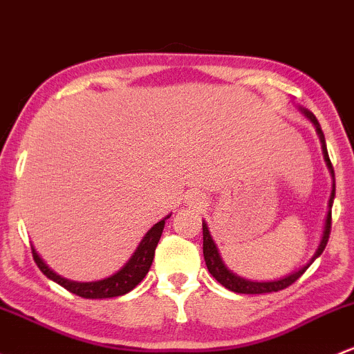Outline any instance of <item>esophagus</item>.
I'll use <instances>...</instances> for the list:
<instances>
[{"instance_id": "34e87169", "label": "esophagus", "mask_w": 354, "mask_h": 354, "mask_svg": "<svg viewBox=\"0 0 354 354\" xmlns=\"http://www.w3.org/2000/svg\"><path fill=\"white\" fill-rule=\"evenodd\" d=\"M187 202H189V203H196V205H198V203H202L200 202V198L196 195H187Z\"/></svg>"}]
</instances>
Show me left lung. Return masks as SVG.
Returning a JSON list of instances; mask_svg holds the SVG:
<instances>
[{"label":"left lung","mask_w":354,"mask_h":354,"mask_svg":"<svg viewBox=\"0 0 354 354\" xmlns=\"http://www.w3.org/2000/svg\"><path fill=\"white\" fill-rule=\"evenodd\" d=\"M299 111L310 122L312 125L315 127V132H317L319 140H321V147H322V154H324V161L327 169H329L330 176H333V189H330V196H329V210H327L326 215V224H324V230H322V237H321V243H319L317 249H315L314 256L308 259L307 265L300 266L299 270L292 271L290 274L286 277L278 278V280H268V281H256V280H248V278L239 277V274L232 273L229 268L225 266L224 259H222L221 252H218L217 244L215 241L212 239L210 236V230H208L207 222L203 221V258H205V265L210 271L212 277L218 281L221 285H224L227 290L230 292H236V293H248V295H254V293H271V292H278V290H283L286 286H290L293 281L299 280L300 277L304 274V271L307 270L319 256L322 254V251L326 249L327 241H329V234H330V208H333V202H334V195H336V181H334V169L333 165H330V159L329 154H327V147H326V139H324V132H322L321 125H319L317 118L315 115L312 113L310 110L304 109V106H299Z\"/></svg>","instance_id":"8db88e82"}]
</instances>
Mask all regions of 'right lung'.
<instances>
[{"label":"right lung","instance_id":"obj_1","mask_svg":"<svg viewBox=\"0 0 354 354\" xmlns=\"http://www.w3.org/2000/svg\"><path fill=\"white\" fill-rule=\"evenodd\" d=\"M171 217V214H167L165 218L154 224L151 229L147 230L146 236L142 237L137 249L133 251V254L130 256V259L125 263L117 273L110 274V277L103 278V280L96 281H74L68 280V278L61 277V274L55 273L54 270H50L46 265L42 258L39 256V252L35 251V248H32L33 259H35L37 266L40 268L44 274L55 283L64 286L66 290H69L74 295H80L83 299H113V297H120L129 293L130 290L136 288L140 281L144 280V277L147 274L149 268L152 265V259H154V251L156 245H158L159 239H161L162 229L167 218Z\"/></svg>","mask_w":354,"mask_h":354}]
</instances>
